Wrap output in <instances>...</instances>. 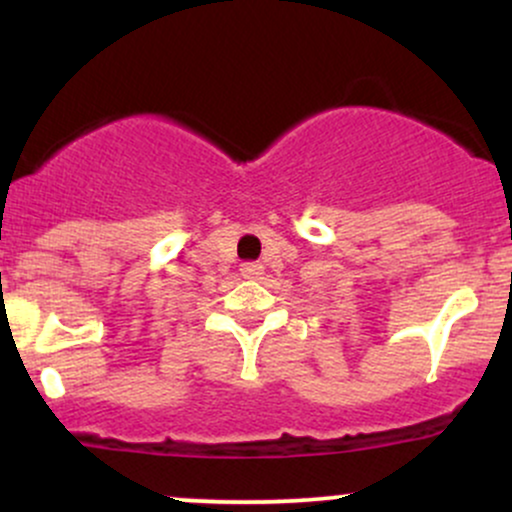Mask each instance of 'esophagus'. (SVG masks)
Masks as SVG:
<instances>
[{"instance_id":"obj_1","label":"esophagus","mask_w":512,"mask_h":512,"mask_svg":"<svg viewBox=\"0 0 512 512\" xmlns=\"http://www.w3.org/2000/svg\"><path fill=\"white\" fill-rule=\"evenodd\" d=\"M262 272H264V267L257 262H245L243 267H240V274H243L245 279H260Z\"/></svg>"}]
</instances>
